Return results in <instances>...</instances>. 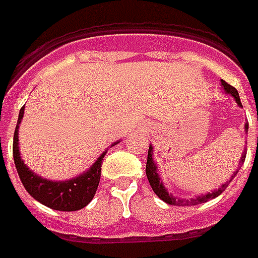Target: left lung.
<instances>
[{
	"instance_id": "8db88e82",
	"label": "left lung",
	"mask_w": 258,
	"mask_h": 258,
	"mask_svg": "<svg viewBox=\"0 0 258 258\" xmlns=\"http://www.w3.org/2000/svg\"><path fill=\"white\" fill-rule=\"evenodd\" d=\"M221 85L224 87V90H225L226 94H229L235 98V101L237 103L239 107H242V103H240V97H239V93L235 87H232L231 85H228L226 82L224 80H221ZM247 129H249V123H246L244 125V131L247 132ZM244 158H246V150H244V153L240 157V161H239V165H242L243 162H244ZM237 173V171L235 173H232V176L229 180H226L225 183L221 186L220 189H215L211 193L208 191L207 195H200V196H196L190 199V200H186V199H178V197L172 196V195H169V191L165 189V186L162 184V182L160 180V175L157 172V165H155L154 160H153V146L150 144L149 147V155H147V164H146V175H147V179H149L150 186L153 187V190L157 196L161 199L162 202L168 203V204H171V206H196V204H202V203H206L208 200H211V199H215V197H218L222 193V191L225 190L226 186L231 183L232 179L235 178V175Z\"/></svg>"
}]
</instances>
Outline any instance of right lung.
Returning a JSON list of instances; mask_svg holds the SVG:
<instances>
[{
  "instance_id": "1",
  "label": "right lung",
  "mask_w": 258,
  "mask_h": 258,
  "mask_svg": "<svg viewBox=\"0 0 258 258\" xmlns=\"http://www.w3.org/2000/svg\"><path fill=\"white\" fill-rule=\"evenodd\" d=\"M23 114H25V107H22L19 111V118L16 123L15 133H14L12 153H14L16 171L27 193L33 199H36L38 203L52 210H58V211H78L80 208L86 207L93 200L98 183H100L101 164H103L105 151L85 173H82L76 178L69 179V180H56V182L41 178L30 171L29 167H26V164L23 162L21 157L19 143H18L19 142L18 129H19V123L23 118ZM118 142H115L114 144Z\"/></svg>"
}]
</instances>
